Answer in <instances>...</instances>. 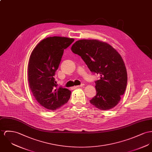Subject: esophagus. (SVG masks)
I'll return each mask as SVG.
<instances>
[{
	"mask_svg": "<svg viewBox=\"0 0 152 152\" xmlns=\"http://www.w3.org/2000/svg\"><path fill=\"white\" fill-rule=\"evenodd\" d=\"M84 86V84H82L81 85H79V86H76V88H79V87H82Z\"/></svg>",
	"mask_w": 152,
	"mask_h": 152,
	"instance_id": "1",
	"label": "esophagus"
}]
</instances>
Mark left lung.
Returning a JSON list of instances; mask_svg holds the SVG:
<instances>
[{
	"label": "left lung",
	"instance_id": "obj_1",
	"mask_svg": "<svg viewBox=\"0 0 152 152\" xmlns=\"http://www.w3.org/2000/svg\"><path fill=\"white\" fill-rule=\"evenodd\" d=\"M71 50L82 57L90 71L100 76L95 82L96 94L90 103L101 110L116 106L127 83V69L120 54L108 43L95 39L77 40Z\"/></svg>",
	"mask_w": 152,
	"mask_h": 152
}]
</instances>
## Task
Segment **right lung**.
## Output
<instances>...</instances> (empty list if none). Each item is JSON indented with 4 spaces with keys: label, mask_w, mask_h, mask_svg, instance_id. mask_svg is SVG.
<instances>
[{
    "label": "right lung",
    "mask_w": 152,
    "mask_h": 152,
    "mask_svg": "<svg viewBox=\"0 0 152 152\" xmlns=\"http://www.w3.org/2000/svg\"><path fill=\"white\" fill-rule=\"evenodd\" d=\"M74 40L66 37H49L40 42L31 53L28 67L29 87L36 100L45 109L55 110L70 98L71 91L57 88L54 76L64 50Z\"/></svg>",
    "instance_id": "1"
}]
</instances>
